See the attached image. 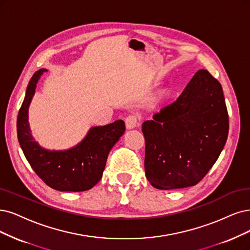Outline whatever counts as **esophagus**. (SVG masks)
I'll use <instances>...</instances> for the list:
<instances>
[{"mask_svg": "<svg viewBox=\"0 0 250 250\" xmlns=\"http://www.w3.org/2000/svg\"><path fill=\"white\" fill-rule=\"evenodd\" d=\"M139 124V116L138 115H128L125 118V126L127 130H132Z\"/></svg>", "mask_w": 250, "mask_h": 250, "instance_id": "obj_1", "label": "esophagus"}]
</instances>
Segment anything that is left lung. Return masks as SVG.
<instances>
[{"label": "left lung", "mask_w": 250, "mask_h": 250, "mask_svg": "<svg viewBox=\"0 0 250 250\" xmlns=\"http://www.w3.org/2000/svg\"><path fill=\"white\" fill-rule=\"evenodd\" d=\"M145 175L159 189L196 186L224 149L229 115L220 83L199 70L174 103L142 125Z\"/></svg>", "instance_id": "8db88e82"}]
</instances>
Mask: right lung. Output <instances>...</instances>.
<instances>
[{
	"label": "right lung",
	"mask_w": 250,
	"mask_h": 250,
	"mask_svg": "<svg viewBox=\"0 0 250 250\" xmlns=\"http://www.w3.org/2000/svg\"><path fill=\"white\" fill-rule=\"evenodd\" d=\"M40 69L31 78L17 116V138L36 174L53 189L84 191L94 188L103 176L111 148L125 131L122 119L106 125L91 126L86 136L69 149L50 150L35 141L29 124V108L37 83L47 72Z\"/></svg>",
	"instance_id": "right-lung-1"
}]
</instances>
